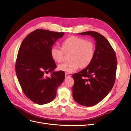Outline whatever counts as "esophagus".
I'll return each mask as SVG.
<instances>
[{
	"label": "esophagus",
	"instance_id": "34e87169",
	"mask_svg": "<svg viewBox=\"0 0 131 131\" xmlns=\"http://www.w3.org/2000/svg\"><path fill=\"white\" fill-rule=\"evenodd\" d=\"M65 75H66V78H70L71 77V75H69L68 73H66L65 74Z\"/></svg>",
	"mask_w": 131,
	"mask_h": 131
}]
</instances>
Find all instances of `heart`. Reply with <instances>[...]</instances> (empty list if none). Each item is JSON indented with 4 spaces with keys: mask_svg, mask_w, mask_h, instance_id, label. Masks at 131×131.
Returning <instances> with one entry per match:
<instances>
[{
    "mask_svg": "<svg viewBox=\"0 0 131 131\" xmlns=\"http://www.w3.org/2000/svg\"><path fill=\"white\" fill-rule=\"evenodd\" d=\"M95 46L90 40L77 36H71L62 42V48L53 46L51 48V56L57 63L64 59V53H69L70 61L59 64L58 69L67 73H73L79 67L86 68L90 64L94 56Z\"/></svg>",
    "mask_w": 131,
    "mask_h": 131,
    "instance_id": "1",
    "label": "heart"
}]
</instances>
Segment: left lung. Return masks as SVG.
<instances>
[{
    "instance_id": "left-lung-1",
    "label": "left lung",
    "mask_w": 131,
    "mask_h": 131,
    "mask_svg": "<svg viewBox=\"0 0 131 131\" xmlns=\"http://www.w3.org/2000/svg\"><path fill=\"white\" fill-rule=\"evenodd\" d=\"M91 35L96 41L94 56L90 64L72 77L73 97L79 104L91 106L102 101L113 88L117 68L116 54L108 40L96 31L79 33Z\"/></svg>"
}]
</instances>
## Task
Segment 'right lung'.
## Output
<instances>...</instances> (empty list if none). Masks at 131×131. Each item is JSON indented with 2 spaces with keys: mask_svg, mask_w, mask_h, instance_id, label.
Wrapping results in <instances>:
<instances>
[{
  "mask_svg": "<svg viewBox=\"0 0 131 131\" xmlns=\"http://www.w3.org/2000/svg\"><path fill=\"white\" fill-rule=\"evenodd\" d=\"M64 35L36 29L27 35L19 47L16 73L23 93L35 103L42 105L52 101L65 78L63 71H53L57 66L50 54L54 43ZM49 72L51 77H45V73Z\"/></svg>",
  "mask_w": 131,
  "mask_h": 131,
  "instance_id": "add662e5",
  "label": "right lung"
}]
</instances>
